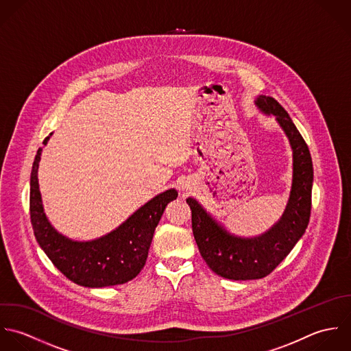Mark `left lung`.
I'll return each instance as SVG.
<instances>
[{
  "label": "left lung",
  "instance_id": "1",
  "mask_svg": "<svg viewBox=\"0 0 351 351\" xmlns=\"http://www.w3.org/2000/svg\"><path fill=\"white\" fill-rule=\"evenodd\" d=\"M255 106L265 115L276 117L293 152L291 189L280 219L259 236L243 237L230 233L197 199L187 198L199 252L211 270L226 280L269 276L302 237L311 215L313 167L305 141L276 99L259 95Z\"/></svg>",
  "mask_w": 351,
  "mask_h": 351
}]
</instances>
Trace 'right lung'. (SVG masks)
<instances>
[{
	"label": "right lung",
	"mask_w": 351,
	"mask_h": 351,
	"mask_svg": "<svg viewBox=\"0 0 351 351\" xmlns=\"http://www.w3.org/2000/svg\"><path fill=\"white\" fill-rule=\"evenodd\" d=\"M50 136L43 145H47ZM42 150L39 147L35 156L29 182L31 222L40 248L66 278L80 286L106 287L136 278L145 266L154 229L167 205L178 198V191L169 189L157 194L101 237L73 240L60 233L45 213L38 180Z\"/></svg>",
	"instance_id": "right-lung-1"
}]
</instances>
